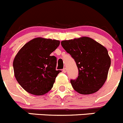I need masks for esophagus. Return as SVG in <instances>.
<instances>
[{
    "instance_id": "1",
    "label": "esophagus",
    "mask_w": 123,
    "mask_h": 123,
    "mask_svg": "<svg viewBox=\"0 0 123 123\" xmlns=\"http://www.w3.org/2000/svg\"><path fill=\"white\" fill-rule=\"evenodd\" d=\"M62 72L64 73H66V72H67V68H64L62 69Z\"/></svg>"
}]
</instances>
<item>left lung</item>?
Listing matches in <instances>:
<instances>
[{"label":"left lung","instance_id":"left-lung-1","mask_svg":"<svg viewBox=\"0 0 123 123\" xmlns=\"http://www.w3.org/2000/svg\"><path fill=\"white\" fill-rule=\"evenodd\" d=\"M61 45L78 67V78L70 80L73 88L81 94H91L100 89L111 64L105 47L88 37L63 40Z\"/></svg>","mask_w":123,"mask_h":123}]
</instances>
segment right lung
Masks as SVG:
<instances>
[{
  "instance_id": "obj_1",
  "label": "right lung",
  "mask_w": 123,
  "mask_h": 123,
  "mask_svg": "<svg viewBox=\"0 0 123 123\" xmlns=\"http://www.w3.org/2000/svg\"><path fill=\"white\" fill-rule=\"evenodd\" d=\"M59 44L57 40L37 37L18 52L13 63L15 77L27 92L42 96L53 88L61 70H56V57L50 55Z\"/></svg>"
}]
</instances>
